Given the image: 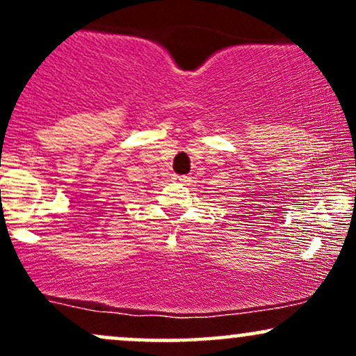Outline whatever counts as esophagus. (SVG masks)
<instances>
[{"mask_svg": "<svg viewBox=\"0 0 356 356\" xmlns=\"http://www.w3.org/2000/svg\"><path fill=\"white\" fill-rule=\"evenodd\" d=\"M172 179L175 182H187V179H189V177H187V175H177V174H175Z\"/></svg>", "mask_w": 356, "mask_h": 356, "instance_id": "1", "label": "esophagus"}]
</instances>
